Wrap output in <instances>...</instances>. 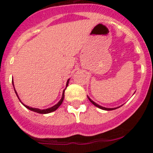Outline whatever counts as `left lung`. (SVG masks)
Returning <instances> with one entry per match:
<instances>
[{
    "label": "left lung",
    "instance_id": "left-lung-1",
    "mask_svg": "<svg viewBox=\"0 0 153 153\" xmlns=\"http://www.w3.org/2000/svg\"><path fill=\"white\" fill-rule=\"evenodd\" d=\"M87 97H88L89 100H90V102H91L92 103H93V105H94V106H97V107L100 108V109H104V110H113V109H117V108L120 107V106H119V107H117V108H106V107H103V106H100V105H98V104H97V103H96L95 102H93V101L91 99H90V97H88V96H87Z\"/></svg>",
    "mask_w": 153,
    "mask_h": 153
}]
</instances>
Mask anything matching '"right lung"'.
Segmentation results:
<instances>
[{"mask_svg": "<svg viewBox=\"0 0 153 153\" xmlns=\"http://www.w3.org/2000/svg\"><path fill=\"white\" fill-rule=\"evenodd\" d=\"M69 80L70 79H68L67 82V85H66V88L67 87V86H68V83H69ZM12 83H13V81H12ZM13 88H14V86H13ZM66 90V89H65ZM65 90H63V95H62V98L60 99V100L59 101V102H57V103L56 104V105H54L53 106H52V107L51 108H48V109H36V108H32V107H30V106H26V105H24V104H23L24 106L26 108H27L28 109H30V110H31V111H33V112H36V113H40V114H47V113H52V112L55 111L56 109H58V107L60 106L62 104V102H63V99H64V92H65ZM14 91H15L16 94H17V97H18V95H17V92H16V90H14ZM19 99V97H18ZM20 100V99H19ZM21 101V100H20Z\"/></svg>", "mask_w": 153, "mask_h": 153, "instance_id": "add662e5", "label": "right lung"}]
</instances>
